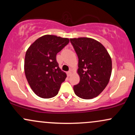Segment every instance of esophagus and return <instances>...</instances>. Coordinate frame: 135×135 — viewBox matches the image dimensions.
I'll list each match as a JSON object with an SVG mask.
<instances>
[{
	"instance_id": "esophagus-1",
	"label": "esophagus",
	"mask_w": 135,
	"mask_h": 135,
	"mask_svg": "<svg viewBox=\"0 0 135 135\" xmlns=\"http://www.w3.org/2000/svg\"><path fill=\"white\" fill-rule=\"evenodd\" d=\"M71 74H72V72H71V71H69V72H66V75H67L68 77L70 76Z\"/></svg>"
}]
</instances>
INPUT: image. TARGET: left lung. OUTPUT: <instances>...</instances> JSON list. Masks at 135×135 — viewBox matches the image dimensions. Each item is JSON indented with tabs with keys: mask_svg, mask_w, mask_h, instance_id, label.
Instances as JSON below:
<instances>
[{
	"mask_svg": "<svg viewBox=\"0 0 135 135\" xmlns=\"http://www.w3.org/2000/svg\"><path fill=\"white\" fill-rule=\"evenodd\" d=\"M79 58L80 81L74 86L75 94L80 98L97 97L107 86L112 73V60L101 43L88 37L70 38Z\"/></svg>",
	"mask_w": 135,
	"mask_h": 135,
	"instance_id": "8db88e82",
	"label": "left lung"
}]
</instances>
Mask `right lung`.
<instances>
[{"label": "right lung", "instance_id": "add662e5", "mask_svg": "<svg viewBox=\"0 0 135 135\" xmlns=\"http://www.w3.org/2000/svg\"><path fill=\"white\" fill-rule=\"evenodd\" d=\"M69 39L46 35L37 39L26 52L24 69L30 88L38 97L51 98L58 93L66 75L59 68L56 55Z\"/></svg>", "mask_w": 135, "mask_h": 135}]
</instances>
